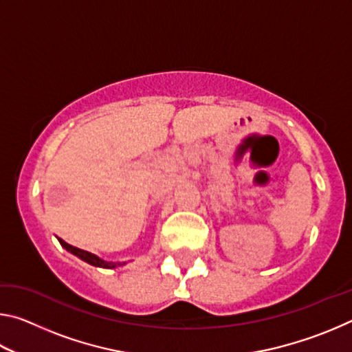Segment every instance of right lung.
Wrapping results in <instances>:
<instances>
[{
    "mask_svg": "<svg viewBox=\"0 0 352 352\" xmlns=\"http://www.w3.org/2000/svg\"><path fill=\"white\" fill-rule=\"evenodd\" d=\"M58 242H60V245L67 250V252L73 253L74 256H77V258L88 262L90 265H94V267H100V269H116V267H121V265H126V262H109V261H104L100 259L99 256L93 254L90 252H85V250H80L77 247H73L69 245V243L65 242L63 239H60V237H57Z\"/></svg>",
    "mask_w": 352,
    "mask_h": 352,
    "instance_id": "obj_1",
    "label": "right lung"
}]
</instances>
